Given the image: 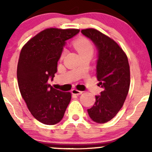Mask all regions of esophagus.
<instances>
[{
  "instance_id": "34e87169",
  "label": "esophagus",
  "mask_w": 152,
  "mask_h": 152,
  "mask_svg": "<svg viewBox=\"0 0 152 152\" xmlns=\"http://www.w3.org/2000/svg\"><path fill=\"white\" fill-rule=\"evenodd\" d=\"M72 93L74 95H81L82 93V92L80 91V90H76V89H73L72 90Z\"/></svg>"
}]
</instances>
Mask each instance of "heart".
I'll return each instance as SVG.
<instances>
[{
	"instance_id": "1",
	"label": "heart",
	"mask_w": 152,
	"mask_h": 152,
	"mask_svg": "<svg viewBox=\"0 0 152 152\" xmlns=\"http://www.w3.org/2000/svg\"><path fill=\"white\" fill-rule=\"evenodd\" d=\"M73 46L76 49L79 54H83V53H93V45L92 42L84 37H81L78 39H75L73 42ZM65 55V51L62 52L61 57L63 58Z\"/></svg>"
}]
</instances>
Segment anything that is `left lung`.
<instances>
[{"instance_id": "8db88e82", "label": "left lung", "mask_w": 152, "mask_h": 152, "mask_svg": "<svg viewBox=\"0 0 152 152\" xmlns=\"http://www.w3.org/2000/svg\"><path fill=\"white\" fill-rule=\"evenodd\" d=\"M81 31L98 48L96 77L99 86L103 88L87 112L93 121L104 124L118 114L128 94L130 85L128 58L115 41L99 31L86 28Z\"/></svg>"}]
</instances>
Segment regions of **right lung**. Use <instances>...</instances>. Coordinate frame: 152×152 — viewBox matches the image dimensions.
Listing matches in <instances>:
<instances>
[{
	"mask_svg": "<svg viewBox=\"0 0 152 152\" xmlns=\"http://www.w3.org/2000/svg\"><path fill=\"white\" fill-rule=\"evenodd\" d=\"M79 29L46 28L29 39L20 53L17 70L18 87L32 115L41 123L54 125L63 118L71 99L70 92L48 84L54 77L65 41Z\"/></svg>",
	"mask_w": 152,
	"mask_h": 152,
	"instance_id": "1",
	"label": "right lung"
}]
</instances>
